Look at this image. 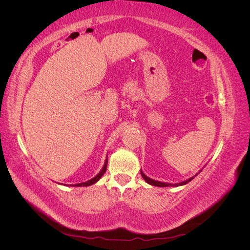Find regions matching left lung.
Wrapping results in <instances>:
<instances>
[{"instance_id": "left-lung-1", "label": "left lung", "mask_w": 250, "mask_h": 250, "mask_svg": "<svg viewBox=\"0 0 250 250\" xmlns=\"http://www.w3.org/2000/svg\"><path fill=\"white\" fill-rule=\"evenodd\" d=\"M141 174H142V176H143V178L145 179L147 183L149 184V185H152V186H155V187H169V186H183V185H186V184H188V181H191L195 176H197V174H196L195 176H193V177H191V178H188V180H186V181H183V183H179V184H176V185H172V184H166V183H161V181H156V180H153V179H151V178H149V177H147L145 174H144L142 171H141Z\"/></svg>"}]
</instances>
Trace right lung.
Segmentation results:
<instances>
[{"label":"right lung","instance_id":"add662e5","mask_svg":"<svg viewBox=\"0 0 250 250\" xmlns=\"http://www.w3.org/2000/svg\"><path fill=\"white\" fill-rule=\"evenodd\" d=\"M106 168H107V160L105 161L104 167L102 168V170L100 171V173L98 174V175H97L96 177H94L93 179H90V180L86 181V183H81V184H77V185H75V187H87V186H90V185H93V184L97 183V181L99 180V179L102 177V175H103V174L105 173V171H106Z\"/></svg>","mask_w":250,"mask_h":250}]
</instances>
